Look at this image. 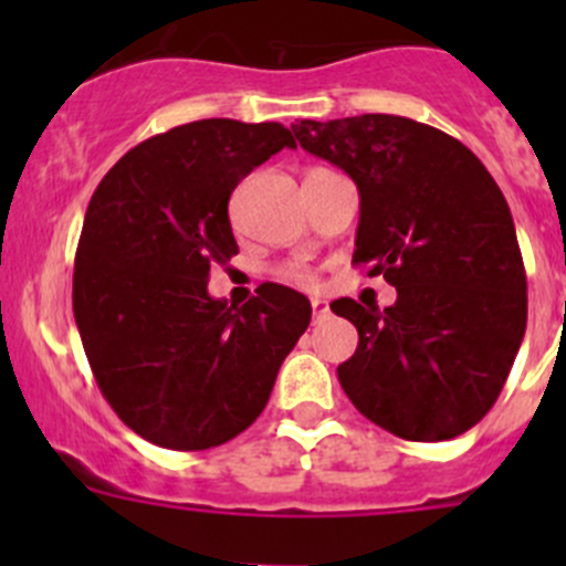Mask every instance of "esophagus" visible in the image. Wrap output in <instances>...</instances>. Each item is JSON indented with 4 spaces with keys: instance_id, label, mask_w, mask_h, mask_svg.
<instances>
[{
    "instance_id": "1",
    "label": "esophagus",
    "mask_w": 566,
    "mask_h": 566,
    "mask_svg": "<svg viewBox=\"0 0 566 566\" xmlns=\"http://www.w3.org/2000/svg\"><path fill=\"white\" fill-rule=\"evenodd\" d=\"M312 312H315V319H323L328 317V301L325 298H312Z\"/></svg>"
}]
</instances>
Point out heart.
<instances>
[{
  "mask_svg": "<svg viewBox=\"0 0 566 566\" xmlns=\"http://www.w3.org/2000/svg\"><path fill=\"white\" fill-rule=\"evenodd\" d=\"M290 276L298 279V282H312V273L304 271V268H293V271H290Z\"/></svg>",
  "mask_w": 566,
  "mask_h": 566,
  "instance_id": "obj_1",
  "label": "heart"
}]
</instances>
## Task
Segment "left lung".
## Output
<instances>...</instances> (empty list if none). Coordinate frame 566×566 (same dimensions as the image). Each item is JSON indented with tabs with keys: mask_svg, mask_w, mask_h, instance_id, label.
<instances>
[{
	"mask_svg": "<svg viewBox=\"0 0 566 566\" xmlns=\"http://www.w3.org/2000/svg\"><path fill=\"white\" fill-rule=\"evenodd\" d=\"M293 130L358 186L353 265L397 287L384 312L331 304L358 328L342 389L405 441L462 436L493 408L526 334V268L499 182L454 136L397 114Z\"/></svg>",
	"mask_w": 566,
	"mask_h": 566,
	"instance_id": "8db88e82",
	"label": "left lung"
}]
</instances>
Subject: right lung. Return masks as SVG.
<instances>
[{"label":"right lung","mask_w":566,"mask_h":566,"mask_svg":"<svg viewBox=\"0 0 566 566\" xmlns=\"http://www.w3.org/2000/svg\"><path fill=\"white\" fill-rule=\"evenodd\" d=\"M282 147V123L197 119L125 153L90 199L73 317L106 402L156 447L241 436L310 325V301L282 284L241 310L208 295L210 268L238 254L230 193Z\"/></svg>","instance_id":"obj_1"}]
</instances>
